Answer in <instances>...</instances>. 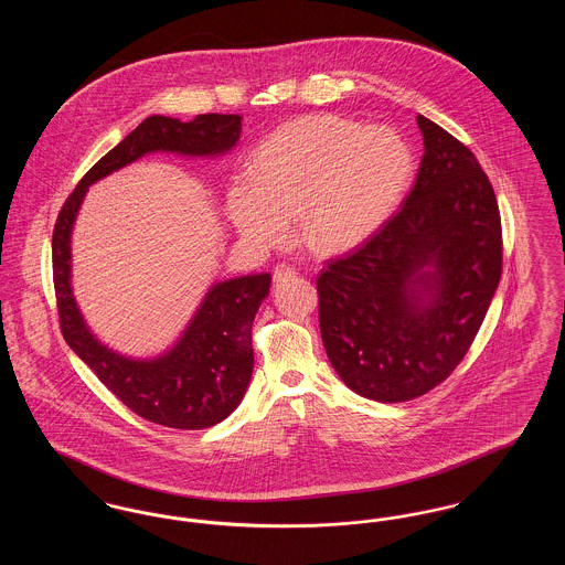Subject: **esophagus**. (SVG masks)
<instances>
[{
	"label": "esophagus",
	"instance_id": "esophagus-1",
	"mask_svg": "<svg viewBox=\"0 0 565 565\" xmlns=\"http://www.w3.org/2000/svg\"><path fill=\"white\" fill-rule=\"evenodd\" d=\"M292 277H296V270L292 267H288V265H277L275 270H273V281L275 284H281V281L292 279Z\"/></svg>",
	"mask_w": 565,
	"mask_h": 565
}]
</instances>
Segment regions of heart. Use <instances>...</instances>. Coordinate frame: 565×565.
<instances>
[{
    "label": "heart",
    "mask_w": 565,
    "mask_h": 565,
    "mask_svg": "<svg viewBox=\"0 0 565 565\" xmlns=\"http://www.w3.org/2000/svg\"><path fill=\"white\" fill-rule=\"evenodd\" d=\"M413 175V152L390 127L334 114H309L279 127L260 146L254 173L226 189V214L254 247L290 237L334 256L371 239L396 210Z\"/></svg>",
    "instance_id": "b5f03b06"
}]
</instances>
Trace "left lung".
<instances>
[{
    "mask_svg": "<svg viewBox=\"0 0 565 565\" xmlns=\"http://www.w3.org/2000/svg\"><path fill=\"white\" fill-rule=\"evenodd\" d=\"M415 186L375 235L318 279L328 360L376 403L417 398L454 373L502 273V226L475 154L417 116Z\"/></svg>",
    "mask_w": 565,
    "mask_h": 565,
    "instance_id": "left-lung-1",
    "label": "left lung"
}]
</instances>
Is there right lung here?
I'll return each instance as SVG.
<instances>
[{"instance_id": "1", "label": "right lung", "mask_w": 565, "mask_h": 565, "mask_svg": "<svg viewBox=\"0 0 565 565\" xmlns=\"http://www.w3.org/2000/svg\"><path fill=\"white\" fill-rule=\"evenodd\" d=\"M239 135V114H199L190 122L150 116L88 169L54 224V292L67 345L120 403L167 428H210L239 406L254 371L252 322L269 296L270 275L215 281L167 350L137 358L106 345L84 320L72 286V235L88 186L114 171L157 152L220 159Z\"/></svg>"}]
</instances>
